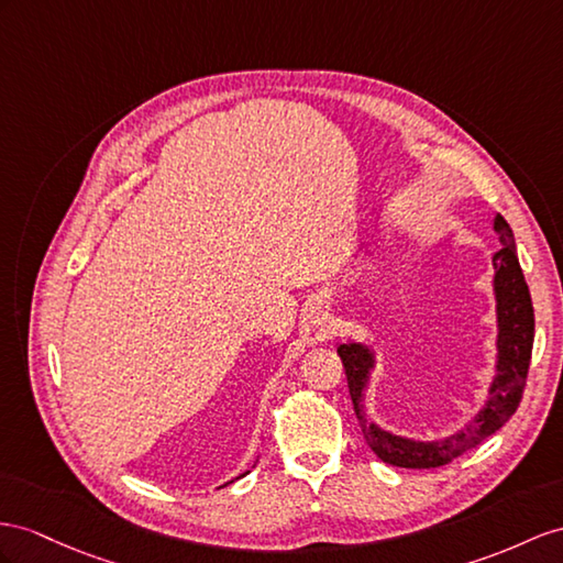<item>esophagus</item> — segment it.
Masks as SVG:
<instances>
[{
	"label": "esophagus",
	"mask_w": 563,
	"mask_h": 563,
	"mask_svg": "<svg viewBox=\"0 0 563 563\" xmlns=\"http://www.w3.org/2000/svg\"><path fill=\"white\" fill-rule=\"evenodd\" d=\"M319 309H321V307H319Z\"/></svg>",
	"instance_id": "esophagus-1"
}]
</instances>
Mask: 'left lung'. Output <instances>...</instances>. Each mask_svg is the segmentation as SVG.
<instances>
[{
    "mask_svg": "<svg viewBox=\"0 0 563 563\" xmlns=\"http://www.w3.org/2000/svg\"><path fill=\"white\" fill-rule=\"evenodd\" d=\"M495 230L501 242L499 252L493 256V287L497 299V373L489 383L485 407L473 416V421H468L464 430L442 440H416L383 430L368 419L364 407V390L371 371L376 368V354L362 342H347L338 347L364 440L385 464L399 468H438L450 464L452 459L466 454L497 432L521 405L532 338H536V313H532L528 283L516 256L514 233L501 213L495 216Z\"/></svg>",
    "mask_w": 563,
    "mask_h": 563,
    "instance_id": "left-lung-1",
    "label": "left lung"
}]
</instances>
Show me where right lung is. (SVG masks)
Here are the masks:
<instances>
[{
	"mask_svg": "<svg viewBox=\"0 0 563 563\" xmlns=\"http://www.w3.org/2000/svg\"><path fill=\"white\" fill-rule=\"evenodd\" d=\"M242 475H244V473H242Z\"/></svg>",
	"mask_w": 563,
	"mask_h": 563,
	"instance_id": "right-lung-1",
	"label": "right lung"
}]
</instances>
